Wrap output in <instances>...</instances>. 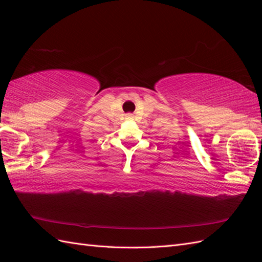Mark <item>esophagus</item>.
Listing matches in <instances>:
<instances>
[{"mask_svg": "<svg viewBox=\"0 0 262 262\" xmlns=\"http://www.w3.org/2000/svg\"><path fill=\"white\" fill-rule=\"evenodd\" d=\"M128 116H132V115H128Z\"/></svg>", "mask_w": 262, "mask_h": 262, "instance_id": "1", "label": "esophagus"}]
</instances>
